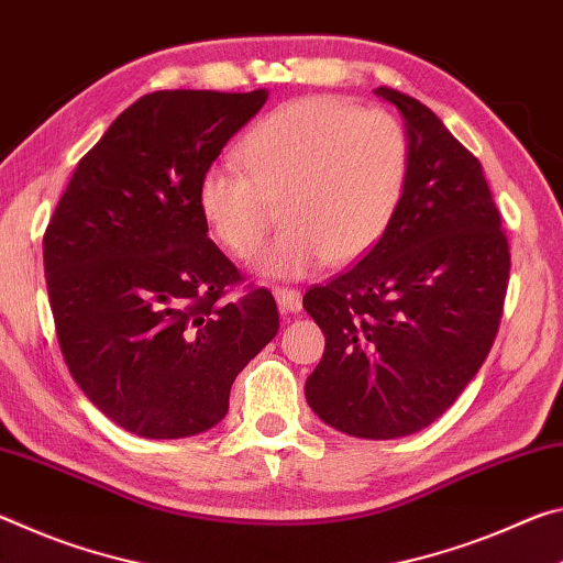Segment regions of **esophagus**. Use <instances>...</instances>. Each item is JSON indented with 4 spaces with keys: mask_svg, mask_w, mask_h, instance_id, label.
Here are the masks:
<instances>
[{
    "mask_svg": "<svg viewBox=\"0 0 563 563\" xmlns=\"http://www.w3.org/2000/svg\"><path fill=\"white\" fill-rule=\"evenodd\" d=\"M274 297H276V303H279V309L284 311V314H297V311H301V294L297 289L276 287Z\"/></svg>",
    "mask_w": 563,
    "mask_h": 563,
    "instance_id": "34e87169",
    "label": "esophagus"
}]
</instances>
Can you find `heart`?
Instances as JSON below:
<instances>
[{"label": "heart", "instance_id": "1", "mask_svg": "<svg viewBox=\"0 0 563 563\" xmlns=\"http://www.w3.org/2000/svg\"><path fill=\"white\" fill-rule=\"evenodd\" d=\"M244 172L209 167L197 205L211 236L236 260L260 249L254 269L299 279L327 262L362 260L394 224L407 191L411 146L404 124L382 109L334 97L287 101L239 144Z\"/></svg>", "mask_w": 563, "mask_h": 563}]
</instances>
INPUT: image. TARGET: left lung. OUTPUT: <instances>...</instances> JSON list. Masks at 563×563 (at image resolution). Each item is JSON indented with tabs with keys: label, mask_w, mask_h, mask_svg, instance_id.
Returning <instances> with one entry per match:
<instances>
[{
	"label": "left lung",
	"mask_w": 563,
	"mask_h": 563,
	"mask_svg": "<svg viewBox=\"0 0 563 563\" xmlns=\"http://www.w3.org/2000/svg\"><path fill=\"white\" fill-rule=\"evenodd\" d=\"M374 95L407 119V191L362 262L303 294L327 336L303 391L329 427L396 439L437 421L489 356L511 254L482 162L421 101Z\"/></svg>",
	"instance_id": "8db88e82"
}]
</instances>
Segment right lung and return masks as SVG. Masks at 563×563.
Returning <instances> with one entry per match:
<instances>
[{
    "instance_id": "right-lung-1",
    "label": "right lung",
    "mask_w": 563,
    "mask_h": 563,
    "mask_svg": "<svg viewBox=\"0 0 563 563\" xmlns=\"http://www.w3.org/2000/svg\"><path fill=\"white\" fill-rule=\"evenodd\" d=\"M266 97L164 89L136 99L81 156L44 232L64 362L87 399L136 437L217 427L236 374L279 331L269 289L227 299L244 276L197 205L201 174Z\"/></svg>"
}]
</instances>
